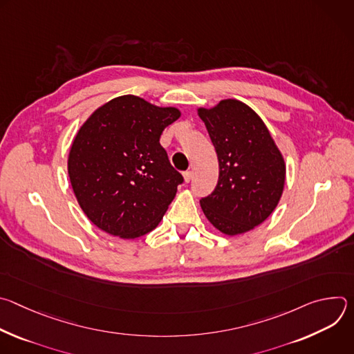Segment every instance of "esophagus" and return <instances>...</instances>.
Masks as SVG:
<instances>
[{
	"mask_svg": "<svg viewBox=\"0 0 354 354\" xmlns=\"http://www.w3.org/2000/svg\"><path fill=\"white\" fill-rule=\"evenodd\" d=\"M183 179H185V183H189L190 179H192V172H190V171L183 172Z\"/></svg>",
	"mask_w": 354,
	"mask_h": 354,
	"instance_id": "1",
	"label": "esophagus"
}]
</instances>
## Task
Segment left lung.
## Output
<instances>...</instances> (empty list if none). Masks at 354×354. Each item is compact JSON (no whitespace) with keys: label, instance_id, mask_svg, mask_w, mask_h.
Masks as SVG:
<instances>
[{"label":"left lung","instance_id":"left-lung-1","mask_svg":"<svg viewBox=\"0 0 354 354\" xmlns=\"http://www.w3.org/2000/svg\"><path fill=\"white\" fill-rule=\"evenodd\" d=\"M218 158L214 192L200 200L206 218L234 236L261 225L276 209L286 183V162L261 116L238 99L197 108Z\"/></svg>","mask_w":354,"mask_h":354}]
</instances>
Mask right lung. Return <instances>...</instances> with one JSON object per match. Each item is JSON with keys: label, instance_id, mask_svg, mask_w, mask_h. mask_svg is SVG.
Here are the masks:
<instances>
[{"label": "right lung", "instance_id": "right-lung-1", "mask_svg": "<svg viewBox=\"0 0 354 354\" xmlns=\"http://www.w3.org/2000/svg\"><path fill=\"white\" fill-rule=\"evenodd\" d=\"M179 118L178 108L123 95L80 127L67 169L80 207L99 230L134 239L161 223L183 178L160 138Z\"/></svg>", "mask_w": 354, "mask_h": 354}]
</instances>
